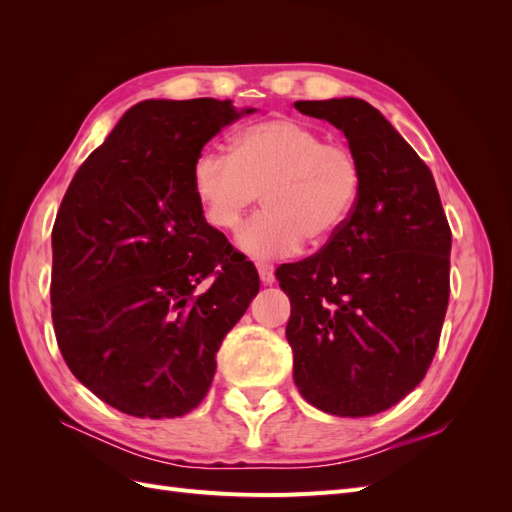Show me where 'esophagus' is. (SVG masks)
I'll use <instances>...</instances> for the list:
<instances>
[{"label": "esophagus", "mask_w": 512, "mask_h": 512, "mask_svg": "<svg viewBox=\"0 0 512 512\" xmlns=\"http://www.w3.org/2000/svg\"><path fill=\"white\" fill-rule=\"evenodd\" d=\"M258 275H260V282L262 284H273L275 275H273V265H269V262H258Z\"/></svg>", "instance_id": "1"}]
</instances>
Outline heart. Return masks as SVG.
Segmentation results:
<instances>
[{
    "label": "heart",
    "instance_id": "heart-1",
    "mask_svg": "<svg viewBox=\"0 0 512 512\" xmlns=\"http://www.w3.org/2000/svg\"><path fill=\"white\" fill-rule=\"evenodd\" d=\"M192 190L205 218L237 230L260 198L265 211L239 232L252 258L294 254L327 241L346 222L361 190L354 151L303 121L277 117L254 123L230 141V156L203 151L192 166Z\"/></svg>",
    "mask_w": 512,
    "mask_h": 512
}]
</instances>
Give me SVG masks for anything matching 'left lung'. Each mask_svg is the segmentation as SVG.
<instances>
[{"instance_id":"1","label":"left lung","mask_w":512,"mask_h":512,"mask_svg":"<svg viewBox=\"0 0 512 512\" xmlns=\"http://www.w3.org/2000/svg\"><path fill=\"white\" fill-rule=\"evenodd\" d=\"M327 119L361 166L359 198L327 245L282 265L294 384L335 416L389 410L416 389L438 350L451 292V228L427 164L359 98L299 100Z\"/></svg>"}]
</instances>
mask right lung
<instances>
[{"label": "right lung", "instance_id": "obj_1", "mask_svg": "<svg viewBox=\"0 0 512 512\" xmlns=\"http://www.w3.org/2000/svg\"><path fill=\"white\" fill-rule=\"evenodd\" d=\"M254 111L215 98L138 102L61 200L57 344L74 378L123 414L194 410L222 339L258 294L256 267L207 224L192 190L203 147Z\"/></svg>", "mask_w": 512, "mask_h": 512}]
</instances>
